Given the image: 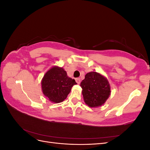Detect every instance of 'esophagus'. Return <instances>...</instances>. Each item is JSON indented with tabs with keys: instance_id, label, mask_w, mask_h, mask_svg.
Wrapping results in <instances>:
<instances>
[{
	"instance_id": "34e87169",
	"label": "esophagus",
	"mask_w": 150,
	"mask_h": 150,
	"mask_svg": "<svg viewBox=\"0 0 150 150\" xmlns=\"http://www.w3.org/2000/svg\"><path fill=\"white\" fill-rule=\"evenodd\" d=\"M76 83H78V84H79V83H80V82H81V79H80L79 78H76Z\"/></svg>"
}]
</instances>
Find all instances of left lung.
<instances>
[{
    "label": "left lung",
    "instance_id": "left-lung-1",
    "mask_svg": "<svg viewBox=\"0 0 150 150\" xmlns=\"http://www.w3.org/2000/svg\"><path fill=\"white\" fill-rule=\"evenodd\" d=\"M80 86L84 102L89 107L103 105L110 95V86L107 79L96 72L86 74Z\"/></svg>",
    "mask_w": 150,
    "mask_h": 150
}]
</instances>
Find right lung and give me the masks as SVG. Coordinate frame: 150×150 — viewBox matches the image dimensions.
<instances>
[{"instance_id":"right-lung-1","label":"right lung","mask_w":150,"mask_h":150,"mask_svg":"<svg viewBox=\"0 0 150 150\" xmlns=\"http://www.w3.org/2000/svg\"><path fill=\"white\" fill-rule=\"evenodd\" d=\"M74 79L69 78L62 67H53L50 69L42 80L43 94L49 101L59 103L63 101L70 93L71 88L76 84Z\"/></svg>"}]
</instances>
